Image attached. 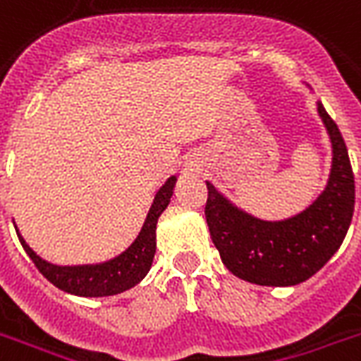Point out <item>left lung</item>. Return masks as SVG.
I'll list each match as a JSON object with an SVG mask.
<instances>
[{
	"label": "left lung",
	"instance_id": "left-lung-1",
	"mask_svg": "<svg viewBox=\"0 0 361 361\" xmlns=\"http://www.w3.org/2000/svg\"><path fill=\"white\" fill-rule=\"evenodd\" d=\"M318 115L331 142V172L326 189L295 216L267 221L247 214L210 181L206 224L224 265L257 286H295L320 271L341 247L354 214V174L345 140L322 102Z\"/></svg>",
	"mask_w": 361,
	"mask_h": 361
}]
</instances>
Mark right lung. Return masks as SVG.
<instances>
[{"label":"right lung","mask_w":361,"mask_h":361,"mask_svg":"<svg viewBox=\"0 0 361 361\" xmlns=\"http://www.w3.org/2000/svg\"><path fill=\"white\" fill-rule=\"evenodd\" d=\"M176 180H178L176 176H170L169 180L164 181V185L157 191L153 204L142 225V231L137 233L134 242L125 252H121L111 259L102 261V263H89V265H54L35 254L16 231L22 247L39 269L41 274L66 293L79 297H107L123 293L140 284L149 272L157 247V221L170 204Z\"/></svg>","instance_id":"right-lung-1"}]
</instances>
